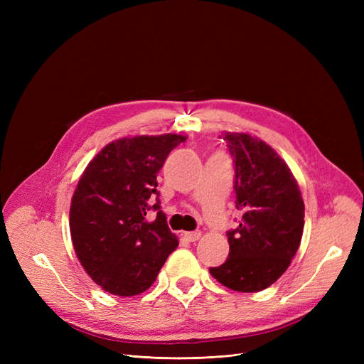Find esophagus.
I'll return each instance as SVG.
<instances>
[{"instance_id": "obj_1", "label": "esophagus", "mask_w": 364, "mask_h": 364, "mask_svg": "<svg viewBox=\"0 0 364 364\" xmlns=\"http://www.w3.org/2000/svg\"><path fill=\"white\" fill-rule=\"evenodd\" d=\"M200 235H202V234L199 232V230H194V232H185V234H183V238H185L186 241H190V243H193V241L199 240Z\"/></svg>"}]
</instances>
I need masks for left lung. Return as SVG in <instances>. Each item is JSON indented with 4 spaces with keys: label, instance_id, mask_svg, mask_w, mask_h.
Returning a JSON list of instances; mask_svg holds the SVG:
<instances>
[{
    "label": "left lung",
    "instance_id": "1",
    "mask_svg": "<svg viewBox=\"0 0 364 364\" xmlns=\"http://www.w3.org/2000/svg\"><path fill=\"white\" fill-rule=\"evenodd\" d=\"M235 164V208L240 226L229 230V257L209 273L225 287L255 293L289 269L299 249L305 206L289 165L262 139L225 132Z\"/></svg>",
    "mask_w": 364,
    "mask_h": 364
}]
</instances>
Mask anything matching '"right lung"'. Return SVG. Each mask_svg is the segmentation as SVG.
<instances>
[{"instance_id": "right-lung-1", "label": "right lung", "mask_w": 364, "mask_h": 364, "mask_svg": "<svg viewBox=\"0 0 364 364\" xmlns=\"http://www.w3.org/2000/svg\"><path fill=\"white\" fill-rule=\"evenodd\" d=\"M186 136H127L109 142L80 176L70 208L75 255L91 279L115 296L150 289L179 240L161 211L156 176ZM157 211L155 220L146 214Z\"/></svg>"}]
</instances>
